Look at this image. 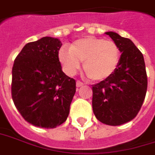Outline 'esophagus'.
I'll use <instances>...</instances> for the list:
<instances>
[{"instance_id": "obj_1", "label": "esophagus", "mask_w": 155, "mask_h": 155, "mask_svg": "<svg viewBox=\"0 0 155 155\" xmlns=\"http://www.w3.org/2000/svg\"><path fill=\"white\" fill-rule=\"evenodd\" d=\"M76 85H77V87H78V88H79V87H81V86H83V85H84V84H83L82 82H80V81H77Z\"/></svg>"}]
</instances>
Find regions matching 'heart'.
Masks as SVG:
<instances>
[{
    "mask_svg": "<svg viewBox=\"0 0 155 155\" xmlns=\"http://www.w3.org/2000/svg\"><path fill=\"white\" fill-rule=\"evenodd\" d=\"M120 49L115 42L95 37H86L71 44L70 49L61 48L59 60L64 71L74 75L81 61L89 79L100 81L111 76L120 61Z\"/></svg>",
    "mask_w": 155,
    "mask_h": 155,
    "instance_id": "1",
    "label": "heart"
}]
</instances>
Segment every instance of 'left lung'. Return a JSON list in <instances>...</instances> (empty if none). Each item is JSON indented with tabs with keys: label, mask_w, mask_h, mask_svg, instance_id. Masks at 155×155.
I'll use <instances>...</instances> for the list:
<instances>
[{
	"label": "left lung",
	"mask_w": 155,
	"mask_h": 155,
	"mask_svg": "<svg viewBox=\"0 0 155 155\" xmlns=\"http://www.w3.org/2000/svg\"><path fill=\"white\" fill-rule=\"evenodd\" d=\"M121 53L114 73L93 85V110L96 118L110 126L132 120L145 99L148 78L143 55L131 39L106 32Z\"/></svg>",
	"instance_id": "left-lung-1"
}]
</instances>
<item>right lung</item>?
<instances>
[{"mask_svg": "<svg viewBox=\"0 0 155 155\" xmlns=\"http://www.w3.org/2000/svg\"><path fill=\"white\" fill-rule=\"evenodd\" d=\"M60 39L43 37L26 44L12 67V97L30 124L55 128L66 121L76 92V81L59 61Z\"/></svg>", "mask_w": 155, "mask_h": 155, "instance_id": "add662e5", "label": "right lung"}]
</instances>
